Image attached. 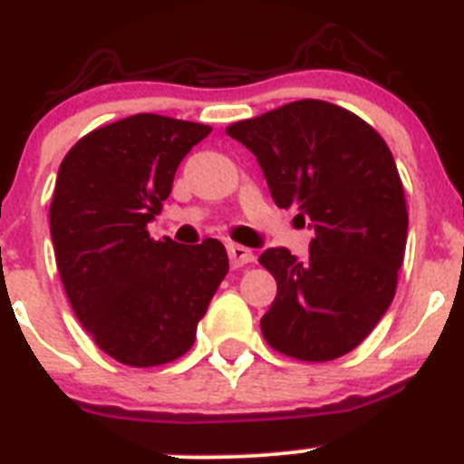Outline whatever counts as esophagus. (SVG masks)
<instances>
[{"mask_svg": "<svg viewBox=\"0 0 464 464\" xmlns=\"http://www.w3.org/2000/svg\"><path fill=\"white\" fill-rule=\"evenodd\" d=\"M227 256L229 262H232V267H244V265L256 262V253L241 244H227Z\"/></svg>", "mask_w": 464, "mask_h": 464, "instance_id": "esophagus-1", "label": "esophagus"}]
</instances>
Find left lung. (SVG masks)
<instances>
[{
	"label": "left lung",
	"instance_id": "left-lung-1",
	"mask_svg": "<svg viewBox=\"0 0 464 464\" xmlns=\"http://www.w3.org/2000/svg\"><path fill=\"white\" fill-rule=\"evenodd\" d=\"M251 150L276 207L309 216V257L267 248L276 297L260 327L304 362L351 353L391 306L407 248V202L388 143L351 111L299 100L225 130Z\"/></svg>",
	"mask_w": 464,
	"mask_h": 464
}]
</instances>
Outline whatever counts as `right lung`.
Masks as SVG:
<instances>
[{
  "label": "right lung",
  "instance_id": "obj_1",
  "mask_svg": "<svg viewBox=\"0 0 464 464\" xmlns=\"http://www.w3.org/2000/svg\"><path fill=\"white\" fill-rule=\"evenodd\" d=\"M211 127L137 113L73 143L57 171L51 237L73 314L127 367H158L195 343L229 269L218 239H150L174 174Z\"/></svg>",
  "mask_w": 464,
  "mask_h": 464
}]
</instances>
